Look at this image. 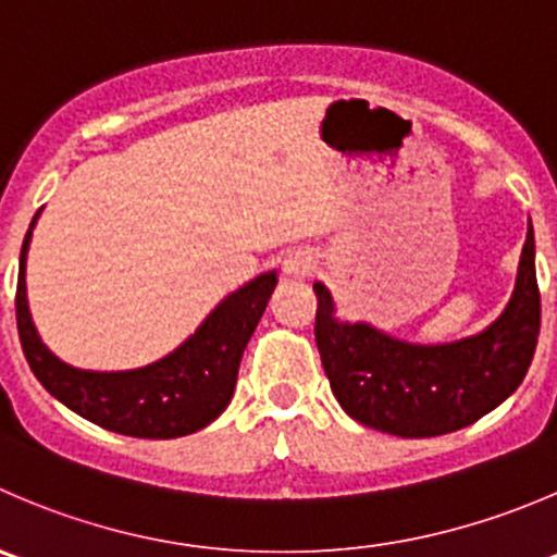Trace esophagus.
I'll return each instance as SVG.
<instances>
[{
  "label": "esophagus",
  "mask_w": 557,
  "mask_h": 557,
  "mask_svg": "<svg viewBox=\"0 0 557 557\" xmlns=\"http://www.w3.org/2000/svg\"><path fill=\"white\" fill-rule=\"evenodd\" d=\"M312 269H315V256L307 247H294V250L285 252L283 258V272L294 280L310 277Z\"/></svg>",
  "instance_id": "esophagus-1"
}]
</instances>
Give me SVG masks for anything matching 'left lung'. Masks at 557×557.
Returning a JSON list of instances; mask_svg holds the SVG:
<instances>
[{
  "mask_svg": "<svg viewBox=\"0 0 557 557\" xmlns=\"http://www.w3.org/2000/svg\"><path fill=\"white\" fill-rule=\"evenodd\" d=\"M318 296L315 343L345 413L399 438H433L479 422L517 392L542 326L536 242L528 220L517 283L498 318L451 343H408L367 321H343L332 290Z\"/></svg>",
  "mask_w": 557,
  "mask_h": 557,
  "instance_id": "8db88e82",
  "label": "left lung"
}]
</instances>
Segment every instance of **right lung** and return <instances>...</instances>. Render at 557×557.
<instances>
[{
	"instance_id": "obj_1",
	"label": "right lung",
	"mask_w": 557,
	"mask_h": 557,
	"mask_svg": "<svg viewBox=\"0 0 557 557\" xmlns=\"http://www.w3.org/2000/svg\"><path fill=\"white\" fill-rule=\"evenodd\" d=\"M37 218L40 212L32 218L21 247L15 321L21 348L42 388L86 422L129 438H182L212 424L234 397L242 354L272 299L277 272L258 274L225 296L180 348L152 364L111 372L81 370L59 359L32 321L26 256Z\"/></svg>"
}]
</instances>
